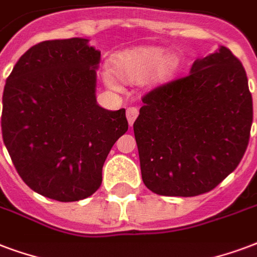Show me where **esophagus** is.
<instances>
[{"label": "esophagus", "instance_id": "esophagus-1", "mask_svg": "<svg viewBox=\"0 0 257 257\" xmlns=\"http://www.w3.org/2000/svg\"><path fill=\"white\" fill-rule=\"evenodd\" d=\"M137 116H138V108L137 107L127 108V120H128V124H130V126L134 124Z\"/></svg>", "mask_w": 257, "mask_h": 257}]
</instances>
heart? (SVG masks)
Wrapping results in <instances>:
<instances>
[{
    "mask_svg": "<svg viewBox=\"0 0 257 257\" xmlns=\"http://www.w3.org/2000/svg\"><path fill=\"white\" fill-rule=\"evenodd\" d=\"M179 67L176 55L164 51L156 46H142L119 51L111 58V71L117 80L127 84H140L148 81L150 84H163L171 80ZM108 82L115 85L109 77Z\"/></svg>",
    "mask_w": 257,
    "mask_h": 257,
    "instance_id": "obj_1",
    "label": "heart"
}]
</instances>
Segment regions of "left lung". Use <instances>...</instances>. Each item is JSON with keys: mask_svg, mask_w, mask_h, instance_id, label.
<instances>
[{"mask_svg": "<svg viewBox=\"0 0 257 257\" xmlns=\"http://www.w3.org/2000/svg\"><path fill=\"white\" fill-rule=\"evenodd\" d=\"M134 121L145 186L164 196L214 190L240 164L253 120L245 69L221 47L142 97Z\"/></svg>", "mask_w": 257, "mask_h": 257, "instance_id": "left-lung-1", "label": "left lung"}]
</instances>
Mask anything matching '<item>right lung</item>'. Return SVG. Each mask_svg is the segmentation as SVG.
I'll return each mask as SVG.
<instances>
[{
    "label": "right lung",
    "mask_w": 257,
    "mask_h": 257,
    "mask_svg": "<svg viewBox=\"0 0 257 257\" xmlns=\"http://www.w3.org/2000/svg\"><path fill=\"white\" fill-rule=\"evenodd\" d=\"M100 51L88 40H46L7 78L1 128L12 163L31 190L76 202L101 186L109 150L128 128L126 109L96 103Z\"/></svg>",
    "instance_id": "right-lung-1"
}]
</instances>
